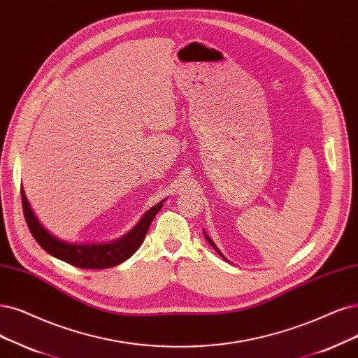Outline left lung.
Returning <instances> with one entry per match:
<instances>
[{
    "mask_svg": "<svg viewBox=\"0 0 358 358\" xmlns=\"http://www.w3.org/2000/svg\"><path fill=\"white\" fill-rule=\"evenodd\" d=\"M206 241H208V242H209V245H210V246H214V249H215V250H217V252H218V254H220V255H221V252H220V250H218V248H217V246H215V243H214V242H213V241H210V239H209V237H208V236H206ZM221 257H222V255H221ZM222 258H224V257H222ZM224 259H226V258H224Z\"/></svg>",
    "mask_w": 358,
    "mask_h": 358,
    "instance_id": "left-lung-1",
    "label": "left lung"
}]
</instances>
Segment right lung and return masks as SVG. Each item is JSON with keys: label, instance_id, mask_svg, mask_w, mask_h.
Masks as SVG:
<instances>
[{"label": "right lung", "instance_id": "right-lung-1", "mask_svg": "<svg viewBox=\"0 0 358 358\" xmlns=\"http://www.w3.org/2000/svg\"><path fill=\"white\" fill-rule=\"evenodd\" d=\"M164 201L161 203L155 205L152 209L144 214L137 226L132 229L128 234H125L122 239L115 241L112 243H103V245H76L68 243L56 239L55 236L50 234L38 221L31 205L26 199L24 192L22 189V206H23V215L26 224L34 236V239L38 242L45 252L56 257L64 262L71 264L78 268L85 270H99V268H110L117 266V264L128 259L143 243L145 233H148L150 224L156 214L161 210Z\"/></svg>", "mask_w": 358, "mask_h": 358}]
</instances>
